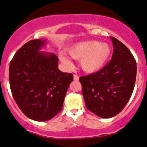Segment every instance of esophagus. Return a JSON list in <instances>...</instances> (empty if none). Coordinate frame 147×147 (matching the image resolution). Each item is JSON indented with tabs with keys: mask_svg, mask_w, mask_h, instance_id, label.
<instances>
[{
	"mask_svg": "<svg viewBox=\"0 0 147 147\" xmlns=\"http://www.w3.org/2000/svg\"><path fill=\"white\" fill-rule=\"evenodd\" d=\"M73 78H74V80H75V81H79V77L77 75H74Z\"/></svg>",
	"mask_w": 147,
	"mask_h": 147,
	"instance_id": "1",
	"label": "esophagus"
}]
</instances>
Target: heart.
<instances>
[{
  "label": "heart",
  "instance_id": "obj_1",
  "mask_svg": "<svg viewBox=\"0 0 147 147\" xmlns=\"http://www.w3.org/2000/svg\"><path fill=\"white\" fill-rule=\"evenodd\" d=\"M111 48L107 43L90 40L76 43L68 50L72 59L80 60V65L84 71L95 72L101 70L107 63L111 55ZM60 59L65 65L71 63L65 57L61 55Z\"/></svg>",
  "mask_w": 147,
  "mask_h": 147
}]
</instances>
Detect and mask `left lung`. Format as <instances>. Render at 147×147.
I'll return each instance as SVG.
<instances>
[{
  "label": "left lung",
  "instance_id": "8db88e82",
  "mask_svg": "<svg viewBox=\"0 0 147 147\" xmlns=\"http://www.w3.org/2000/svg\"><path fill=\"white\" fill-rule=\"evenodd\" d=\"M113 52L110 61L99 71L79 78L86 106L102 118L114 117L131 98L136 84L137 64L122 42L111 36Z\"/></svg>",
  "mask_w": 147,
  "mask_h": 147
}]
</instances>
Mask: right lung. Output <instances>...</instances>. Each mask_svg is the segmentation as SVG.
<instances>
[{
  "instance_id": "obj_1",
  "label": "right lung",
  "mask_w": 147,
  "mask_h": 147,
  "mask_svg": "<svg viewBox=\"0 0 147 147\" xmlns=\"http://www.w3.org/2000/svg\"><path fill=\"white\" fill-rule=\"evenodd\" d=\"M45 39L28 41L9 63L11 93L22 112L30 119L45 122L61 111L65 94L73 81L71 73L58 69V57L40 51Z\"/></svg>"
}]
</instances>
